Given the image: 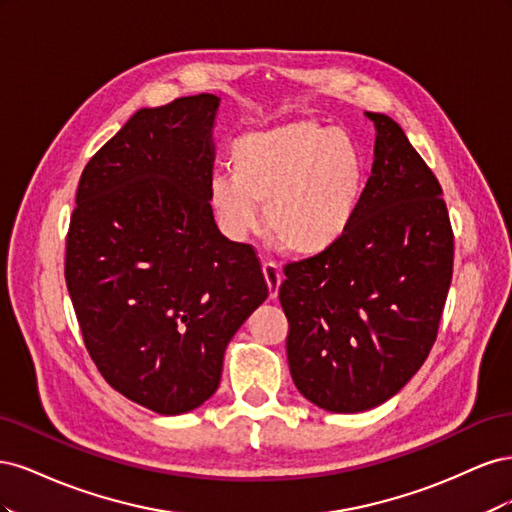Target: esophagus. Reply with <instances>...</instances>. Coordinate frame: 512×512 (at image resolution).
I'll return each instance as SVG.
<instances>
[{
	"mask_svg": "<svg viewBox=\"0 0 512 512\" xmlns=\"http://www.w3.org/2000/svg\"><path fill=\"white\" fill-rule=\"evenodd\" d=\"M262 273H265V280L269 286V297L275 299L277 290H280V284H282V271L275 262H265V265H262Z\"/></svg>",
	"mask_w": 512,
	"mask_h": 512,
	"instance_id": "34e87169",
	"label": "esophagus"
}]
</instances>
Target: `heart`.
I'll list each match as a JSON object with an SVG mask.
<instances>
[{
	"label": "heart",
	"mask_w": 512,
	"mask_h": 512,
	"mask_svg": "<svg viewBox=\"0 0 512 512\" xmlns=\"http://www.w3.org/2000/svg\"><path fill=\"white\" fill-rule=\"evenodd\" d=\"M365 162L352 138L312 119L252 132L232 147V173L211 181V203L235 237L258 226L292 256H318L342 239L361 205Z\"/></svg>",
	"instance_id": "heart-1"
}]
</instances>
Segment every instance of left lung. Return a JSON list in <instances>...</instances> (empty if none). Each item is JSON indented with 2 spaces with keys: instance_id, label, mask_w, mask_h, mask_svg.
I'll return each instance as SVG.
<instances>
[{
  "instance_id": "1",
  "label": "left lung",
  "mask_w": 512,
  "mask_h": 512,
  "mask_svg": "<svg viewBox=\"0 0 512 512\" xmlns=\"http://www.w3.org/2000/svg\"><path fill=\"white\" fill-rule=\"evenodd\" d=\"M352 226L331 250L290 262L280 303L290 376L329 412H363L416 374L438 337L453 277L442 188L389 115Z\"/></svg>"
}]
</instances>
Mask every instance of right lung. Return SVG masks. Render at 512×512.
I'll use <instances>...</instances> for the list:
<instances>
[{
    "label": "right lung",
    "mask_w": 512,
    "mask_h": 512,
    "mask_svg": "<svg viewBox=\"0 0 512 512\" xmlns=\"http://www.w3.org/2000/svg\"><path fill=\"white\" fill-rule=\"evenodd\" d=\"M220 98L141 108L83 170L66 284L85 348L123 397L183 414L218 391L226 346L269 297L252 245L213 220Z\"/></svg>",
    "instance_id": "right-lung-1"
}]
</instances>
